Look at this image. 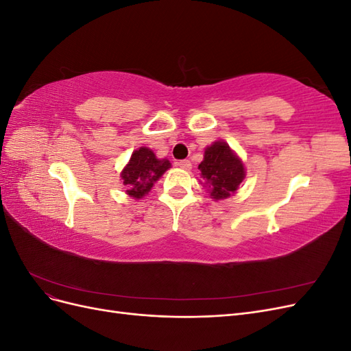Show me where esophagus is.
Returning a JSON list of instances; mask_svg holds the SVG:
<instances>
[{"label": "esophagus", "instance_id": "esophagus-1", "mask_svg": "<svg viewBox=\"0 0 351 351\" xmlns=\"http://www.w3.org/2000/svg\"><path fill=\"white\" fill-rule=\"evenodd\" d=\"M177 165L180 168H183V169H190V168H192V164H190V161H187V159H183V161H178Z\"/></svg>", "mask_w": 351, "mask_h": 351}]
</instances>
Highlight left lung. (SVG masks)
<instances>
[{
    "mask_svg": "<svg viewBox=\"0 0 351 351\" xmlns=\"http://www.w3.org/2000/svg\"><path fill=\"white\" fill-rule=\"evenodd\" d=\"M197 168L205 180L208 193L214 200L227 199L236 193L246 176L241 159L222 141H217L206 147L204 161Z\"/></svg>",
    "mask_w": 351,
    "mask_h": 351,
    "instance_id": "obj_1",
    "label": "left lung"
}]
</instances>
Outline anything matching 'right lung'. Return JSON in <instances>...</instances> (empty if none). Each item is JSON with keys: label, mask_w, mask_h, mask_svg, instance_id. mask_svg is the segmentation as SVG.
<instances>
[{"label": "right lung", "mask_w": 351, "mask_h": 351, "mask_svg": "<svg viewBox=\"0 0 351 351\" xmlns=\"http://www.w3.org/2000/svg\"><path fill=\"white\" fill-rule=\"evenodd\" d=\"M171 167L168 159H158L149 147H139L132 154L129 164L121 171L123 184L127 195L141 199L151 192L156 180Z\"/></svg>", "instance_id": "1"}]
</instances>
